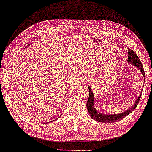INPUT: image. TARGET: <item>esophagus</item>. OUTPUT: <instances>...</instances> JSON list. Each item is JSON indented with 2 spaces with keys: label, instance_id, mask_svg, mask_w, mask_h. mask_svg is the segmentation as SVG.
<instances>
[{
  "label": "esophagus",
  "instance_id": "obj_1",
  "mask_svg": "<svg viewBox=\"0 0 152 152\" xmlns=\"http://www.w3.org/2000/svg\"><path fill=\"white\" fill-rule=\"evenodd\" d=\"M88 82V79H86V82Z\"/></svg>",
  "mask_w": 152,
  "mask_h": 152
}]
</instances>
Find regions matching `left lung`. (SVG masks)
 I'll return each mask as SVG.
<instances>
[{"mask_svg":"<svg viewBox=\"0 0 152 152\" xmlns=\"http://www.w3.org/2000/svg\"><path fill=\"white\" fill-rule=\"evenodd\" d=\"M127 62L128 63H130L131 64H132L133 66H135V67L138 68V69L140 70V71L141 72V73H142L143 77H145V74L144 72V69H143V66L142 65V63H141L140 59H139L136 54L129 48L128 49ZM88 88L89 90V97L86 103V107L88 111L89 114H90L91 118L93 120H96L97 122H104V123H111V122H118L119 121V120H122V118L126 117V116L128 115L129 114H130L135 109H136V107H137V105H138V104L139 102V100H140V99L141 94H142V93H140V94L139 95V97L136 99V100L135 101L134 104L132 105L129 109L126 110L124 112L117 114H104L100 113V112L98 111L96 109H95V95L93 93L92 89L91 88L90 86H88Z\"/></svg>","mask_w":152,"mask_h":152,"instance_id":"obj_1","label":"left lung"}]
</instances>
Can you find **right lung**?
<instances>
[{
    "label": "right lung",
    "instance_id": "1",
    "mask_svg": "<svg viewBox=\"0 0 152 152\" xmlns=\"http://www.w3.org/2000/svg\"><path fill=\"white\" fill-rule=\"evenodd\" d=\"M28 45H27V46H28Z\"/></svg>",
    "mask_w": 152,
    "mask_h": 152
}]
</instances>
